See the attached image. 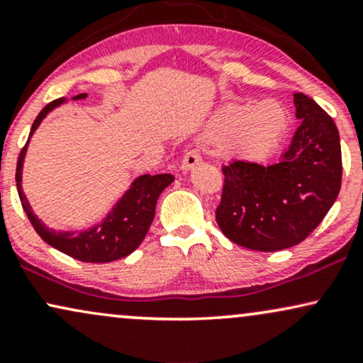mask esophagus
<instances>
[{
  "label": "esophagus",
  "instance_id": "obj_1",
  "mask_svg": "<svg viewBox=\"0 0 363 363\" xmlns=\"http://www.w3.org/2000/svg\"><path fill=\"white\" fill-rule=\"evenodd\" d=\"M199 162H201V157H199L198 152H187L181 162V170L182 172H189V170H193Z\"/></svg>",
  "mask_w": 363,
  "mask_h": 363
}]
</instances>
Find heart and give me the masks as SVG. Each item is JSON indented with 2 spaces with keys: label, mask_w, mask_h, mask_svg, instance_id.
<instances>
[{
  "label": "heart",
  "mask_w": 363,
  "mask_h": 363,
  "mask_svg": "<svg viewBox=\"0 0 363 363\" xmlns=\"http://www.w3.org/2000/svg\"><path fill=\"white\" fill-rule=\"evenodd\" d=\"M289 128L285 107L273 99L256 104H230L211 116L205 138L225 143V150L240 160H261L277 150Z\"/></svg>",
  "instance_id": "obj_1"
}]
</instances>
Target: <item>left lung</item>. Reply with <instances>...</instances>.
Wrapping results in <instances>:
<instances>
[{
    "instance_id": "obj_1",
    "label": "left lung",
    "mask_w": 363,
    "mask_h": 363,
    "mask_svg": "<svg viewBox=\"0 0 363 363\" xmlns=\"http://www.w3.org/2000/svg\"><path fill=\"white\" fill-rule=\"evenodd\" d=\"M301 126L273 165H223L216 223L227 239L273 252L302 242L335 205L341 187V145L335 121L306 94H294Z\"/></svg>"
}]
</instances>
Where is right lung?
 <instances>
[{
  "label": "right lung",
  "mask_w": 363,
  "mask_h": 363,
  "mask_svg": "<svg viewBox=\"0 0 363 363\" xmlns=\"http://www.w3.org/2000/svg\"><path fill=\"white\" fill-rule=\"evenodd\" d=\"M83 99H86V94L74 95L73 101H83ZM65 102V97L57 99V101L48 104L39 112L34 124H32L27 143L20 152L18 162H16V189H18L23 211L27 213L28 220L34 225L35 232L44 242L52 245L57 251L74 257V259L83 262H111L121 259V257H126L143 242L150 225L153 222V216H155L158 196L164 193L165 187L172 184L174 176L172 174H157V176L143 174V176L136 177L101 223L91 225V227L83 228V230L49 228L48 225H44L37 218L27 196L23 193L22 170L28 141H30L32 135L40 126L45 116Z\"/></svg>",
  "instance_id": "add662e5"
}]
</instances>
